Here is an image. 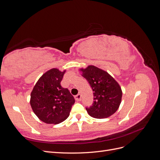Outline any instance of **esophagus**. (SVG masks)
<instances>
[{"label":"esophagus","instance_id":"obj_1","mask_svg":"<svg viewBox=\"0 0 160 160\" xmlns=\"http://www.w3.org/2000/svg\"><path fill=\"white\" fill-rule=\"evenodd\" d=\"M75 98L77 101H79L81 99V94H77V95H75Z\"/></svg>","mask_w":160,"mask_h":160}]
</instances>
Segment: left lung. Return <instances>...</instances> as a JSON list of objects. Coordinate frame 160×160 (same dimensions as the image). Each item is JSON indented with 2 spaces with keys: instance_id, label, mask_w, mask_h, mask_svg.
I'll return each instance as SVG.
<instances>
[{
  "instance_id": "obj_1",
  "label": "left lung",
  "mask_w": 160,
  "mask_h": 160,
  "mask_svg": "<svg viewBox=\"0 0 160 160\" xmlns=\"http://www.w3.org/2000/svg\"><path fill=\"white\" fill-rule=\"evenodd\" d=\"M80 71L93 91V103L86 108L88 114L97 119L110 117L122 102V91L119 83L108 72L93 65Z\"/></svg>"
}]
</instances>
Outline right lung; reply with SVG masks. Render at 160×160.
Listing matches in <instances>:
<instances>
[{
	"label": "right lung",
	"instance_id": "1",
	"mask_svg": "<svg viewBox=\"0 0 160 160\" xmlns=\"http://www.w3.org/2000/svg\"><path fill=\"white\" fill-rule=\"evenodd\" d=\"M65 72L53 68L38 80L31 93L33 112L42 122L58 124L69 117L75 99L61 82Z\"/></svg>",
	"mask_w": 160,
	"mask_h": 160
}]
</instances>
